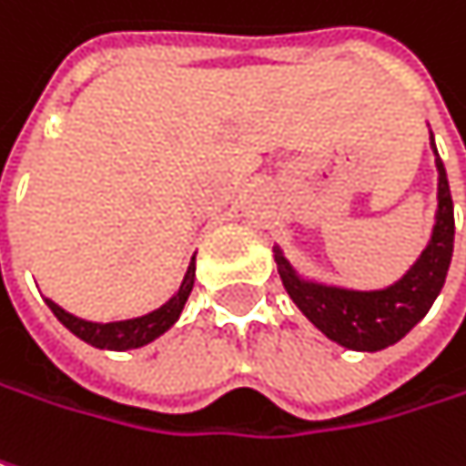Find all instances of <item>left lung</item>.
<instances>
[{
	"instance_id": "obj_1",
	"label": "left lung",
	"mask_w": 466,
	"mask_h": 466,
	"mask_svg": "<svg viewBox=\"0 0 466 466\" xmlns=\"http://www.w3.org/2000/svg\"><path fill=\"white\" fill-rule=\"evenodd\" d=\"M435 148V143H432ZM438 156V150H435ZM438 164V215L427 249L411 270L387 289L355 291L299 279L276 247V265L294 305L331 342L348 350L377 352L403 339L438 299L453 254V201L441 156Z\"/></svg>"
}]
</instances>
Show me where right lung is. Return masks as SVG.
Listing matches in <instances>:
<instances>
[{
    "label": "right lung",
    "instance_id": "1",
    "mask_svg": "<svg viewBox=\"0 0 466 466\" xmlns=\"http://www.w3.org/2000/svg\"><path fill=\"white\" fill-rule=\"evenodd\" d=\"M193 281H196V257H193L190 265H187V273H185L177 294H175L167 305H161L158 310H153L148 316L129 318V320L92 323V320H84V318L66 313V310H63L60 305H55L52 299H47V308H50L52 313H55V318H57L71 334H76L79 339H84V342L92 345V348L135 350L148 345L156 337H161L169 326H175V320L180 318L185 302H187V297H190Z\"/></svg>",
    "mask_w": 466,
    "mask_h": 466
}]
</instances>
